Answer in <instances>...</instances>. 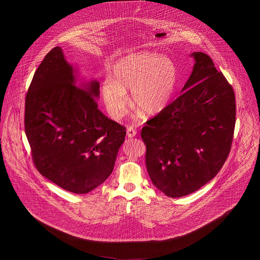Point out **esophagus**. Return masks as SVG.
<instances>
[{"label":"esophagus","instance_id":"esophagus-1","mask_svg":"<svg viewBox=\"0 0 260 260\" xmlns=\"http://www.w3.org/2000/svg\"><path fill=\"white\" fill-rule=\"evenodd\" d=\"M126 135L128 137H135L136 136V131L133 126H128L126 131Z\"/></svg>","mask_w":260,"mask_h":260}]
</instances>
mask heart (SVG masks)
<instances>
[{"label":"heart","instance_id":"1","mask_svg":"<svg viewBox=\"0 0 260 260\" xmlns=\"http://www.w3.org/2000/svg\"><path fill=\"white\" fill-rule=\"evenodd\" d=\"M177 82V69L168 56L143 52L126 55L111 67L110 79L100 87V96L112 118L124 116L132 90V102L136 109L157 115L173 98Z\"/></svg>","mask_w":260,"mask_h":260}]
</instances>
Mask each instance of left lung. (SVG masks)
I'll return each mask as SVG.
<instances>
[{
	"label": "left lung",
	"mask_w": 260,
	"mask_h": 260,
	"mask_svg": "<svg viewBox=\"0 0 260 260\" xmlns=\"http://www.w3.org/2000/svg\"><path fill=\"white\" fill-rule=\"evenodd\" d=\"M190 55L195 64L182 93L141 131L151 181L171 198L197 191L218 173L235 128L233 88L208 54Z\"/></svg>",
	"instance_id": "left-lung-1"
}]
</instances>
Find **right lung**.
Here are the masks:
<instances>
[{
	"instance_id": "1",
	"label": "right lung",
	"mask_w": 260,
	"mask_h": 260,
	"mask_svg": "<svg viewBox=\"0 0 260 260\" xmlns=\"http://www.w3.org/2000/svg\"><path fill=\"white\" fill-rule=\"evenodd\" d=\"M76 72L60 47L45 56L25 99V134L39 173L86 194L111 174L126 133L99 110V82L77 84Z\"/></svg>"
}]
</instances>
